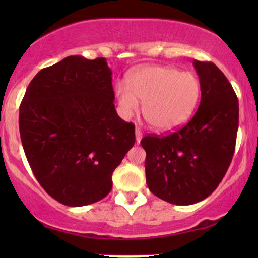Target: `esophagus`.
I'll list each match as a JSON object with an SVG mask.
<instances>
[{"label":"esophagus","mask_w":258,"mask_h":258,"mask_svg":"<svg viewBox=\"0 0 258 258\" xmlns=\"http://www.w3.org/2000/svg\"><path fill=\"white\" fill-rule=\"evenodd\" d=\"M135 136H136V143L139 144L141 142V140H142V132L139 128H136L135 130Z\"/></svg>","instance_id":"esophagus-1"}]
</instances>
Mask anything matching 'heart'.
Wrapping results in <instances>:
<instances>
[{
    "instance_id": "1",
    "label": "heart",
    "mask_w": 258,
    "mask_h": 258,
    "mask_svg": "<svg viewBox=\"0 0 258 258\" xmlns=\"http://www.w3.org/2000/svg\"><path fill=\"white\" fill-rule=\"evenodd\" d=\"M118 108L124 117H132L143 102L142 114L151 128L170 132L191 117L201 94L200 81L192 73L177 68L150 66L129 77L128 86H116Z\"/></svg>"
}]
</instances>
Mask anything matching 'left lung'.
Instances as JSON below:
<instances>
[{"instance_id":"1","label":"left lung","mask_w":258,"mask_h":258,"mask_svg":"<svg viewBox=\"0 0 258 258\" xmlns=\"http://www.w3.org/2000/svg\"><path fill=\"white\" fill-rule=\"evenodd\" d=\"M201 102L192 118L175 133L149 135L146 177L154 195L176 206L207 199L224 177L234 156L238 100L224 74L211 62L194 61Z\"/></svg>"}]
</instances>
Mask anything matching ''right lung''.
Segmentation results:
<instances>
[{"mask_svg": "<svg viewBox=\"0 0 258 258\" xmlns=\"http://www.w3.org/2000/svg\"><path fill=\"white\" fill-rule=\"evenodd\" d=\"M103 57L68 56L31 80L20 105V135L42 188L59 203L104 199L112 172L135 143V125L115 109Z\"/></svg>", "mask_w": 258, "mask_h": 258, "instance_id": "add662e5", "label": "right lung"}]
</instances>
